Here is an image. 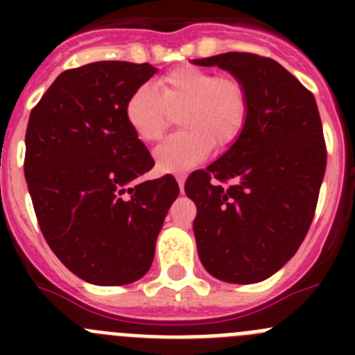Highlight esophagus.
Returning <instances> with one entry per match:
<instances>
[{"label": "esophagus", "mask_w": 355, "mask_h": 355, "mask_svg": "<svg viewBox=\"0 0 355 355\" xmlns=\"http://www.w3.org/2000/svg\"><path fill=\"white\" fill-rule=\"evenodd\" d=\"M175 180H178V184H180V190H181V192H183V188H184V181H187V175L180 174V175H178V178H175Z\"/></svg>", "instance_id": "1"}]
</instances>
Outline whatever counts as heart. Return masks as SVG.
Listing matches in <instances>:
<instances>
[{
  "label": "heart",
  "mask_w": 355,
  "mask_h": 355,
  "mask_svg": "<svg viewBox=\"0 0 355 355\" xmlns=\"http://www.w3.org/2000/svg\"><path fill=\"white\" fill-rule=\"evenodd\" d=\"M249 90L233 74H215L209 69L183 65L159 76L153 87L142 85L126 101V121L142 142L163 137L178 114L181 131L155 149L162 172H184L211 153L229 147L245 130Z\"/></svg>",
  "instance_id": "heart-1"
}]
</instances>
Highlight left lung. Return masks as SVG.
<instances>
[{
	"mask_svg": "<svg viewBox=\"0 0 355 355\" xmlns=\"http://www.w3.org/2000/svg\"><path fill=\"white\" fill-rule=\"evenodd\" d=\"M193 64L240 78L250 101L236 142L184 183L200 263L225 283H259L293 258L315 216L327 163L318 106L266 56L231 51Z\"/></svg>",
	"mask_w": 355,
	"mask_h": 355,
	"instance_id": "8db88e82",
	"label": "left lung"
}]
</instances>
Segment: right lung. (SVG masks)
Here are the masks:
<instances>
[{"label": "right lung", "mask_w": 355, "mask_h": 355, "mask_svg": "<svg viewBox=\"0 0 355 355\" xmlns=\"http://www.w3.org/2000/svg\"><path fill=\"white\" fill-rule=\"evenodd\" d=\"M149 64L94 62L69 69L33 106L24 178L44 238L72 274L121 286L147 274L168 208L180 193L126 121L128 97Z\"/></svg>", "instance_id": "obj_1"}]
</instances>
